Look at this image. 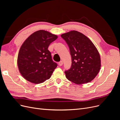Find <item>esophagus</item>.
<instances>
[{"mask_svg": "<svg viewBox=\"0 0 120 120\" xmlns=\"http://www.w3.org/2000/svg\"><path fill=\"white\" fill-rule=\"evenodd\" d=\"M63 64V61H60V62L59 63V65L60 66H62Z\"/></svg>", "mask_w": 120, "mask_h": 120, "instance_id": "obj_1", "label": "esophagus"}]
</instances>
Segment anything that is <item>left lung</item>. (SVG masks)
<instances>
[{
	"label": "left lung",
	"mask_w": 120,
	"mask_h": 120,
	"mask_svg": "<svg viewBox=\"0 0 120 120\" xmlns=\"http://www.w3.org/2000/svg\"><path fill=\"white\" fill-rule=\"evenodd\" d=\"M68 44L71 56V66L64 71L66 78L76 84L91 82L101 68L99 52L92 41L78 31L72 30L61 35Z\"/></svg>",
	"instance_id": "left-lung-1"
}]
</instances>
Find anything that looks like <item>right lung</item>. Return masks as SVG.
<instances>
[{"label":"right lung","instance_id":"obj_1","mask_svg":"<svg viewBox=\"0 0 120 120\" xmlns=\"http://www.w3.org/2000/svg\"><path fill=\"white\" fill-rule=\"evenodd\" d=\"M57 36L43 30L31 34L21 46L17 65L22 77L34 83H41L51 77L57 64L48 50Z\"/></svg>","mask_w":120,"mask_h":120}]
</instances>
